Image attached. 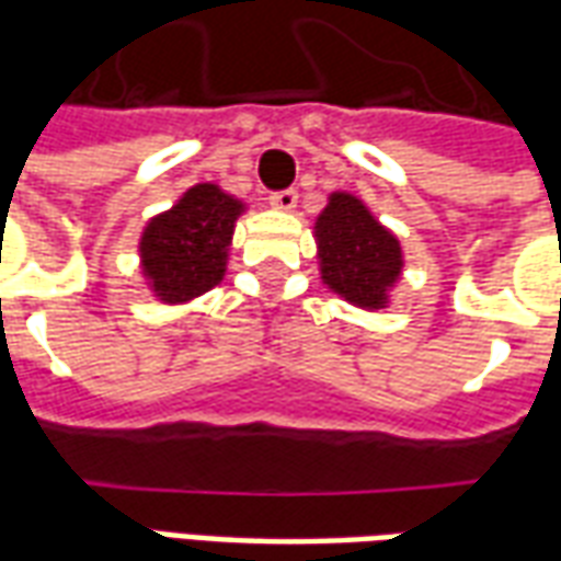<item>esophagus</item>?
I'll use <instances>...</instances> for the list:
<instances>
[{"label": "esophagus", "instance_id": "obj_1", "mask_svg": "<svg viewBox=\"0 0 561 561\" xmlns=\"http://www.w3.org/2000/svg\"><path fill=\"white\" fill-rule=\"evenodd\" d=\"M270 207L282 209V213H291L297 207V192L294 188H285V192H273L270 195Z\"/></svg>", "mask_w": 561, "mask_h": 561}]
</instances>
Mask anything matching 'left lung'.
<instances>
[{"label": "left lung", "instance_id": "8db88e82", "mask_svg": "<svg viewBox=\"0 0 561 561\" xmlns=\"http://www.w3.org/2000/svg\"><path fill=\"white\" fill-rule=\"evenodd\" d=\"M312 233L318 276L330 291L366 312L388 309L405 270L400 237L352 192H330Z\"/></svg>", "mask_w": 561, "mask_h": 561}]
</instances>
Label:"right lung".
<instances>
[{"mask_svg": "<svg viewBox=\"0 0 561 561\" xmlns=\"http://www.w3.org/2000/svg\"><path fill=\"white\" fill-rule=\"evenodd\" d=\"M245 201L216 183H195L164 213L144 225L138 240L140 276L164 306H183L213 291L225 273L237 219Z\"/></svg>", "mask_w": 561, "mask_h": 561, "instance_id": "obj_1", "label": "right lung"}]
</instances>
